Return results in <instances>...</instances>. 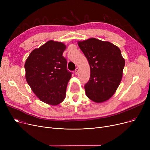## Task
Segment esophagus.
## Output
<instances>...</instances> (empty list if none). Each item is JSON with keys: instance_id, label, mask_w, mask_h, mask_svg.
<instances>
[{"instance_id": "esophagus-1", "label": "esophagus", "mask_w": 150, "mask_h": 150, "mask_svg": "<svg viewBox=\"0 0 150 150\" xmlns=\"http://www.w3.org/2000/svg\"><path fill=\"white\" fill-rule=\"evenodd\" d=\"M78 72H79V69H78V68L77 67V68H76V69H75V75H77V74H78Z\"/></svg>"}]
</instances>
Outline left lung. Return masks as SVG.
<instances>
[{
  "label": "left lung",
  "instance_id": "8db88e82",
  "mask_svg": "<svg viewBox=\"0 0 150 150\" xmlns=\"http://www.w3.org/2000/svg\"><path fill=\"white\" fill-rule=\"evenodd\" d=\"M91 69L89 81L84 86L86 95L96 103L112 97L121 82L125 61L120 49L108 41L91 38L78 41Z\"/></svg>",
  "mask_w": 150,
  "mask_h": 150
}]
</instances>
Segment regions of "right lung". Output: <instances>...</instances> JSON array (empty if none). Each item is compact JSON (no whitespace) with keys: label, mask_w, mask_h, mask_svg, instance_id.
Here are the masks:
<instances>
[{"label":"right lung","mask_w":150,"mask_h":150,"mask_svg":"<svg viewBox=\"0 0 150 150\" xmlns=\"http://www.w3.org/2000/svg\"><path fill=\"white\" fill-rule=\"evenodd\" d=\"M66 49L64 43L49 41L31 52L24 65L26 81L31 90L39 100L50 105H58L65 99L72 76L62 56Z\"/></svg>","instance_id":"add662e5"}]
</instances>
